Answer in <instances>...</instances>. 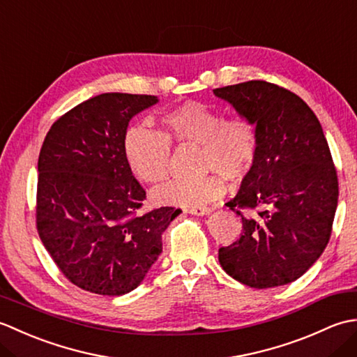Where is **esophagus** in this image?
<instances>
[{
	"instance_id": "obj_1",
	"label": "esophagus",
	"mask_w": 357,
	"mask_h": 357,
	"mask_svg": "<svg viewBox=\"0 0 357 357\" xmlns=\"http://www.w3.org/2000/svg\"><path fill=\"white\" fill-rule=\"evenodd\" d=\"M187 213H192V215H198V216H204V215H208L211 208L210 207H202V206H196V207H190L185 210Z\"/></svg>"
}]
</instances>
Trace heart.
<instances>
[{
  "label": "heart",
  "instance_id": "obj_1",
  "mask_svg": "<svg viewBox=\"0 0 357 357\" xmlns=\"http://www.w3.org/2000/svg\"><path fill=\"white\" fill-rule=\"evenodd\" d=\"M164 132L146 126L127 128L123 147L132 172L144 183L159 184L169 176L172 141L199 144L201 165L208 169L198 178H176L156 188L159 204L196 207L219 198L225 190L221 172L239 179L253 165L259 136L256 124L245 115L224 118L202 102H185L161 116Z\"/></svg>",
  "mask_w": 357,
  "mask_h": 357
}]
</instances>
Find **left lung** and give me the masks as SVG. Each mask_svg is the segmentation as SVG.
Listing matches in <instances>:
<instances>
[{
	"mask_svg": "<svg viewBox=\"0 0 357 357\" xmlns=\"http://www.w3.org/2000/svg\"><path fill=\"white\" fill-rule=\"evenodd\" d=\"M213 93L252 119L259 136L252 169L227 202L242 219V234L219 248V262L252 288L293 282L327 247L337 207V173L322 126L298 95L267 81ZM244 209L257 215L244 217Z\"/></svg>",
	"mask_w": 357,
	"mask_h": 357,
	"instance_id": "8db88e82",
	"label": "left lung"
}]
</instances>
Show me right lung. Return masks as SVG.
<instances>
[{
  "instance_id": "1",
  "label": "right lung",
  "mask_w": 357,
  "mask_h": 357,
  "mask_svg": "<svg viewBox=\"0 0 357 357\" xmlns=\"http://www.w3.org/2000/svg\"><path fill=\"white\" fill-rule=\"evenodd\" d=\"M151 95L102 93L52 124L38 158L36 229L53 262L82 290H135L162 252V233L181 210L138 213L146 190L124 155V135Z\"/></svg>"
}]
</instances>
